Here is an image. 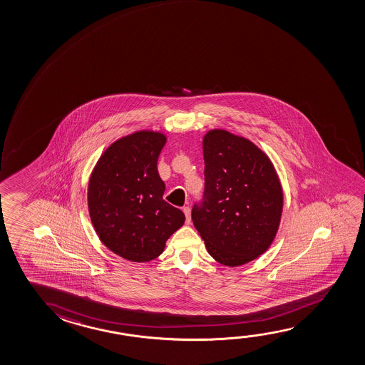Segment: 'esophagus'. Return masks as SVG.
I'll use <instances>...</instances> for the list:
<instances>
[{"mask_svg": "<svg viewBox=\"0 0 365 365\" xmlns=\"http://www.w3.org/2000/svg\"><path fill=\"white\" fill-rule=\"evenodd\" d=\"M183 212L185 215V225L190 223V207H183Z\"/></svg>", "mask_w": 365, "mask_h": 365, "instance_id": "obj_1", "label": "esophagus"}]
</instances>
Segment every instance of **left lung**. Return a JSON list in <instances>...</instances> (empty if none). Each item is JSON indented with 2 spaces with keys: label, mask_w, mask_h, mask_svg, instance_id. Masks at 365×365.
Returning <instances> with one entry per match:
<instances>
[{
  "label": "left lung",
  "mask_w": 365,
  "mask_h": 365,
  "mask_svg": "<svg viewBox=\"0 0 365 365\" xmlns=\"http://www.w3.org/2000/svg\"><path fill=\"white\" fill-rule=\"evenodd\" d=\"M205 193L192 221L207 251L225 266H241L275 238L284 193L274 164L246 138L223 129L203 137Z\"/></svg>",
  "instance_id": "8db88e82"
}]
</instances>
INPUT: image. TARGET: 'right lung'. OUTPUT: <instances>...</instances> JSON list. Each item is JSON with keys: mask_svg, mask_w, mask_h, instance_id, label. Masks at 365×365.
<instances>
[{"mask_svg": "<svg viewBox=\"0 0 365 365\" xmlns=\"http://www.w3.org/2000/svg\"><path fill=\"white\" fill-rule=\"evenodd\" d=\"M163 133L139 130L101 154L90 175V220L101 242L132 262H148L185 223V213L164 201L157 162Z\"/></svg>", "mask_w": 365, "mask_h": 365, "instance_id": "right-lung-1", "label": "right lung"}]
</instances>
